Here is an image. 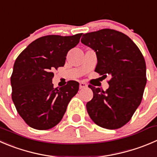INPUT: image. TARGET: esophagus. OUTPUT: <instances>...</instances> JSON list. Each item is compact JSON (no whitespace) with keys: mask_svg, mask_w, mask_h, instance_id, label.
Returning a JSON list of instances; mask_svg holds the SVG:
<instances>
[{"mask_svg":"<svg viewBox=\"0 0 157 157\" xmlns=\"http://www.w3.org/2000/svg\"><path fill=\"white\" fill-rule=\"evenodd\" d=\"M87 87V85L86 83H85L84 82H80V89H83V88Z\"/></svg>","mask_w":157,"mask_h":157,"instance_id":"1","label":"esophagus"}]
</instances>
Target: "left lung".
Here are the masks:
<instances>
[{"label":"left lung","instance_id":"left-lung-1","mask_svg":"<svg viewBox=\"0 0 157 157\" xmlns=\"http://www.w3.org/2000/svg\"><path fill=\"white\" fill-rule=\"evenodd\" d=\"M81 42L96 52V72L111 77L104 91L89 86L94 97L86 103L88 114L103 128H121L142 100L147 83L144 56L128 36L111 29L85 33Z\"/></svg>","mask_w":157,"mask_h":157}]
</instances>
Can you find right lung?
Listing matches in <instances>:
<instances>
[{
  "label": "right lung",
  "instance_id": "add662e5",
  "mask_svg": "<svg viewBox=\"0 0 157 157\" xmlns=\"http://www.w3.org/2000/svg\"><path fill=\"white\" fill-rule=\"evenodd\" d=\"M82 33L38 38L20 54L10 77L12 100L17 113L30 127L48 130L63 118L79 83L71 80L60 88L52 83L53 71L63 67L67 54L80 42Z\"/></svg>",
  "mask_w": 157,
  "mask_h": 157
}]
</instances>
